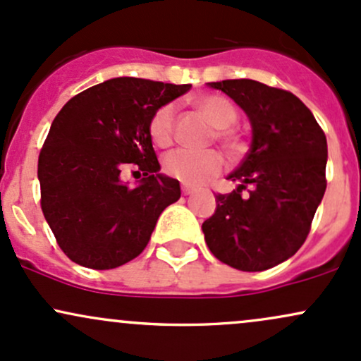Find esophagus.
Listing matches in <instances>:
<instances>
[{"mask_svg": "<svg viewBox=\"0 0 361 361\" xmlns=\"http://www.w3.org/2000/svg\"><path fill=\"white\" fill-rule=\"evenodd\" d=\"M194 191H196V189L191 188V185H188V184L182 185V194H184V196H189V194H192Z\"/></svg>", "mask_w": 361, "mask_h": 361, "instance_id": "obj_1", "label": "esophagus"}]
</instances>
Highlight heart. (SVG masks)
<instances>
[{"label":"heart","mask_w":361,"mask_h":361,"mask_svg":"<svg viewBox=\"0 0 361 361\" xmlns=\"http://www.w3.org/2000/svg\"><path fill=\"white\" fill-rule=\"evenodd\" d=\"M200 114L206 117L214 129V137L226 148L230 155L237 157L244 152V140L232 128L238 119L237 107L221 95H202L194 100ZM149 136L160 148H167L176 137V107L161 105L149 119ZM225 169V159L216 149L194 152L176 149L164 159V170L169 177L188 185H197L216 177Z\"/></svg>","instance_id":"obj_1"}]
</instances>
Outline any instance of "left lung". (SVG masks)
Listing matches in <instances>:
<instances>
[{"label": "left lung", "mask_w": 361, "mask_h": 361, "mask_svg": "<svg viewBox=\"0 0 361 361\" xmlns=\"http://www.w3.org/2000/svg\"><path fill=\"white\" fill-rule=\"evenodd\" d=\"M240 105L252 124V145L228 179L238 188L216 194V212L202 224L218 261L264 271L305 242L326 192L327 141L297 95L256 80L208 83Z\"/></svg>", "instance_id": "left-lung-1"}]
</instances>
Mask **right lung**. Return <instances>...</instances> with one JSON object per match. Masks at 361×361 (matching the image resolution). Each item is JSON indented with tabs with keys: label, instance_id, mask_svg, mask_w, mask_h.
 I'll return each instance as SVG.
<instances>
[{
	"label": "right lung",
	"instance_id": "add662e5",
	"mask_svg": "<svg viewBox=\"0 0 361 361\" xmlns=\"http://www.w3.org/2000/svg\"><path fill=\"white\" fill-rule=\"evenodd\" d=\"M191 85L107 80L68 100L39 155L40 208L56 242L76 264L112 269L140 256L157 220L180 197L179 180L159 173L149 136L157 109ZM126 169L145 177L131 190Z\"/></svg>",
	"mask_w": 361,
	"mask_h": 361
}]
</instances>
